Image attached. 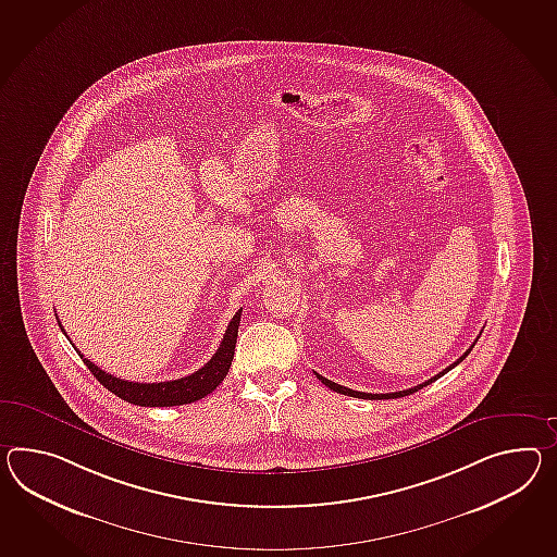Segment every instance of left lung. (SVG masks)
<instances>
[{
  "mask_svg": "<svg viewBox=\"0 0 557 557\" xmlns=\"http://www.w3.org/2000/svg\"><path fill=\"white\" fill-rule=\"evenodd\" d=\"M475 346V344H473ZM471 346V348H473ZM471 348L467 350V352L462 354L461 358L457 360V362H453L450 367L445 368L443 372H438L436 376H433V379L426 380V382H422V384H419V386H414V388H408V391H398V393H386V394H370V393H358V391H352V388H346V386H339V384H336V382H332V380L324 379L322 374H318L315 372V376H318V380H322V384H326L327 388L330 391H334V393L339 394H348V396H356V398H367V400H382V398H400V396H408V394L417 393V391H421L422 386H426V384H431V382H434L436 379H441L443 374H447L448 370L450 368L457 367L459 362H462L465 358H467V354L471 352Z\"/></svg>",
  "mask_w": 557,
  "mask_h": 557,
  "instance_id": "obj_1",
  "label": "left lung"
}]
</instances>
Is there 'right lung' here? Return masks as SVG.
I'll return each mask as SVG.
<instances>
[{
	"mask_svg": "<svg viewBox=\"0 0 557 557\" xmlns=\"http://www.w3.org/2000/svg\"><path fill=\"white\" fill-rule=\"evenodd\" d=\"M239 322H242V310L235 312V315L231 318L230 326L225 330V336L221 339L218 352L213 354V358L203 368H199L197 372H193L185 379L166 380V382H128V380L116 379L109 372L100 370L95 362L84 358L81 350H76V352L81 354V358H84V364L88 367V370L95 374L104 388H109L110 393L116 394L119 398H123L131 405H136V407L190 405L195 400H201L207 394L213 393L219 384L223 382V379L227 376L231 360H233V354H235ZM60 327L64 332L62 324H60Z\"/></svg>",
	"mask_w": 557,
	"mask_h": 557,
	"instance_id": "right-lung-1",
	"label": "right lung"
}]
</instances>
